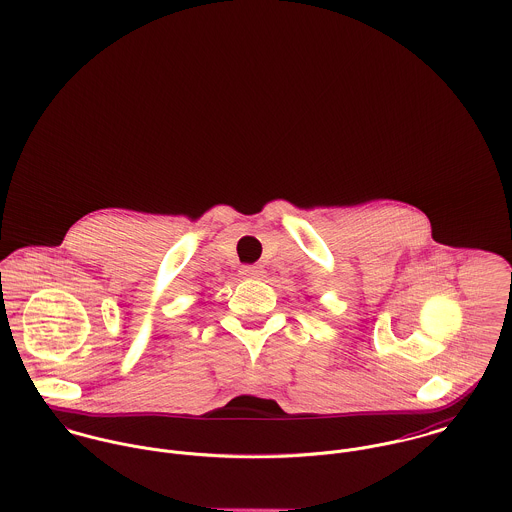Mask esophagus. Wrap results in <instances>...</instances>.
I'll use <instances>...</instances> for the list:
<instances>
[{"instance_id": "1", "label": "esophagus", "mask_w": 512, "mask_h": 512, "mask_svg": "<svg viewBox=\"0 0 512 512\" xmlns=\"http://www.w3.org/2000/svg\"><path fill=\"white\" fill-rule=\"evenodd\" d=\"M242 276H246V278H262L264 276V268L262 266H244L242 268Z\"/></svg>"}]
</instances>
